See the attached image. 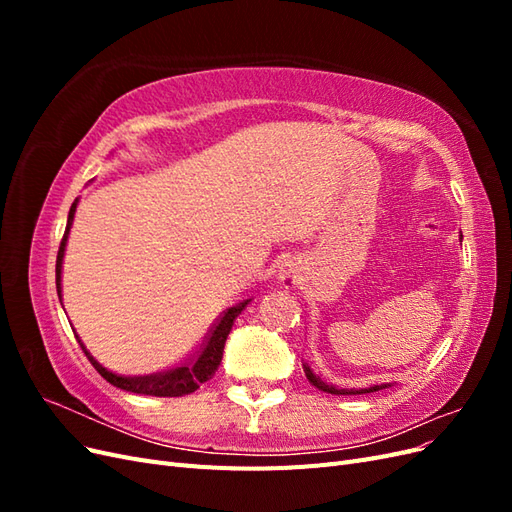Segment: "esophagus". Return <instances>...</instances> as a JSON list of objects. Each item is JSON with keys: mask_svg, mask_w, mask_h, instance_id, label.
<instances>
[{"mask_svg": "<svg viewBox=\"0 0 512 512\" xmlns=\"http://www.w3.org/2000/svg\"><path fill=\"white\" fill-rule=\"evenodd\" d=\"M280 280H282V282L286 284V288H288V286H294V284H297V275L288 271V273H282V275H280Z\"/></svg>", "mask_w": 512, "mask_h": 512, "instance_id": "1", "label": "esophagus"}]
</instances>
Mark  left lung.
Returning a JSON list of instances; mask_svg holds the SVG:
<instances>
[{
	"label": "left lung",
	"instance_id": "1",
	"mask_svg": "<svg viewBox=\"0 0 512 512\" xmlns=\"http://www.w3.org/2000/svg\"><path fill=\"white\" fill-rule=\"evenodd\" d=\"M305 376H307V380L312 382L316 389H320V391H324V393H331V395H363V393H374V391H380V389H384L386 384H380V386H369V389H359V391H354V389H335V386H331V384H327V382H322L312 369H309L307 365H305Z\"/></svg>",
	"mask_w": 512,
	"mask_h": 512
}]
</instances>
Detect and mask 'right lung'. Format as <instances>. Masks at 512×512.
Here are the masks:
<instances>
[{
	"instance_id": "obj_1",
	"label": "right lung",
	"mask_w": 512,
	"mask_h": 512,
	"mask_svg": "<svg viewBox=\"0 0 512 512\" xmlns=\"http://www.w3.org/2000/svg\"><path fill=\"white\" fill-rule=\"evenodd\" d=\"M74 211H76V200H74L72 207H70L64 239H61L59 252H57L55 282H57L59 301H61V262H64V250H66L68 232H70V226H72V220H74ZM247 303H250V299L241 301L239 305H232V307L226 309V312L222 314V318L213 324V329L209 331L205 344L200 346L198 354L194 356V361L185 363L181 367H173V369H168V371H158V374H149V376H117V374H113V371H108L106 367H102L94 359V356L87 352V348L83 346L81 339H79V344H81L83 352L87 354V359L91 361V365L96 367L98 374L106 382H111L113 386H117V389L130 391V393H141V395H156V397H183V395L194 393L200 384L207 382L215 374V371H218V367L222 363L226 337H228V333L232 329V322H235V318L243 312Z\"/></svg>"
}]
</instances>
